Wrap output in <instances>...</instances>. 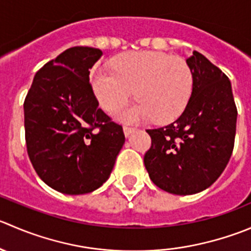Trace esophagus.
Segmentation results:
<instances>
[{
    "label": "esophagus",
    "mask_w": 251,
    "mask_h": 251,
    "mask_svg": "<svg viewBox=\"0 0 251 251\" xmlns=\"http://www.w3.org/2000/svg\"><path fill=\"white\" fill-rule=\"evenodd\" d=\"M135 130L136 127H132V126H127V125L124 126V133H125V136H130Z\"/></svg>",
    "instance_id": "1"
}]
</instances>
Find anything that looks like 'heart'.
<instances>
[{
	"label": "heart",
	"mask_w": 251,
	"mask_h": 251,
	"mask_svg": "<svg viewBox=\"0 0 251 251\" xmlns=\"http://www.w3.org/2000/svg\"><path fill=\"white\" fill-rule=\"evenodd\" d=\"M113 70L96 71L94 93L105 110L125 104L136 89L138 103L116 111L120 120L136 123L152 118L174 120L186 108L193 92V72L184 58L143 51L120 56Z\"/></svg>",
	"instance_id": "b5f03b06"
}]
</instances>
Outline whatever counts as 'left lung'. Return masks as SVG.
<instances>
[{"instance_id": "left-lung-1", "label": "left lung", "mask_w": 251, "mask_h": 251, "mask_svg": "<svg viewBox=\"0 0 251 251\" xmlns=\"http://www.w3.org/2000/svg\"><path fill=\"white\" fill-rule=\"evenodd\" d=\"M186 64L194 79L189 103L172 124L147 130L152 145L143 159L151 180L175 195L200 193L220 177L232 155L237 127L228 77L198 51Z\"/></svg>"}]
</instances>
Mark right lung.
Masks as SVG:
<instances>
[{"mask_svg": "<svg viewBox=\"0 0 251 251\" xmlns=\"http://www.w3.org/2000/svg\"><path fill=\"white\" fill-rule=\"evenodd\" d=\"M101 56L88 46L67 49L36 72L24 100L29 159L58 193L82 195L100 187L125 142L123 126L98 108L89 82Z\"/></svg>", "mask_w": 251, "mask_h": 251, "instance_id": "1", "label": "right lung"}]
</instances>
